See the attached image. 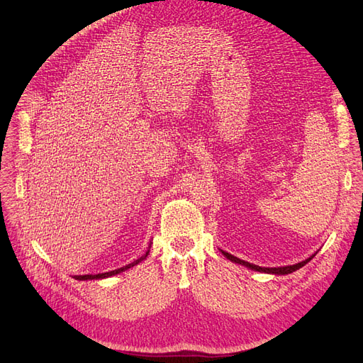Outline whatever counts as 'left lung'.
<instances>
[{
  "label": "left lung",
  "instance_id": "8db88e82",
  "mask_svg": "<svg viewBox=\"0 0 363 363\" xmlns=\"http://www.w3.org/2000/svg\"><path fill=\"white\" fill-rule=\"evenodd\" d=\"M222 253H223V256H225L226 259H230L231 262H235V263H240V264H242V266H247V268H250V269H253V271L266 272V274H275V275H287V274H291V272L300 269L301 266H304L308 262H311V260L313 259V256H315V255H313V256H311L309 259L303 260V262H300V263H296V264L282 266V268H262V266H257V264L249 263V262H245V260H241V259H238V257H235V256H233V255H230V253H226V252H222Z\"/></svg>",
  "mask_w": 363,
  "mask_h": 363
}]
</instances>
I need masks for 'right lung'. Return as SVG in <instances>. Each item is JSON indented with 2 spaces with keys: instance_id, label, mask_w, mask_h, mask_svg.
<instances>
[{
  "instance_id": "right-lung-1",
  "label": "right lung",
  "mask_w": 363,
  "mask_h": 363,
  "mask_svg": "<svg viewBox=\"0 0 363 363\" xmlns=\"http://www.w3.org/2000/svg\"><path fill=\"white\" fill-rule=\"evenodd\" d=\"M147 256H148V252L145 253V256L140 257L138 260H133L132 263H129V264L123 266V268H121V269H114V271H110V272H104V274H97V275H74L73 278H74V279H79V281H85V279H99V278H107V277H111V275H116V274H121V272H123V271H126V269L132 268V266H135V264H138V263H140L141 260H144V259H145Z\"/></svg>"
}]
</instances>
